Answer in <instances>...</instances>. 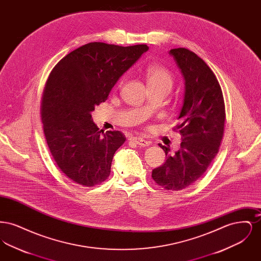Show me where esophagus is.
<instances>
[{"mask_svg":"<svg viewBox=\"0 0 261 261\" xmlns=\"http://www.w3.org/2000/svg\"><path fill=\"white\" fill-rule=\"evenodd\" d=\"M131 140H132L135 144L139 145L140 147H149V145H150V143H149V141H146V140H144L143 138L134 137V138H132Z\"/></svg>","mask_w":261,"mask_h":261,"instance_id":"obj_1","label":"esophagus"}]
</instances>
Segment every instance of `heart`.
Returning <instances> with one entry per match:
<instances>
[{"instance_id":"b5f03b06","label":"heart","mask_w":261,"mask_h":261,"mask_svg":"<svg viewBox=\"0 0 261 261\" xmlns=\"http://www.w3.org/2000/svg\"><path fill=\"white\" fill-rule=\"evenodd\" d=\"M145 76L149 87H163L170 90L173 86V74L162 65H149L145 69Z\"/></svg>"}]
</instances>
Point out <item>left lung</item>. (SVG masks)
I'll list each match as a JSON object with an SVG mask.
<instances>
[{
  "instance_id": "left-lung-1",
  "label": "left lung",
  "mask_w": 261,
  "mask_h": 261,
  "mask_svg": "<svg viewBox=\"0 0 261 261\" xmlns=\"http://www.w3.org/2000/svg\"><path fill=\"white\" fill-rule=\"evenodd\" d=\"M185 80V94L174 131L182 137L181 148L159 144L166 161L152 170L154 182L168 191L191 186L202 176L218 152L223 138L225 105L216 76L195 53L178 48L169 50Z\"/></svg>"
}]
</instances>
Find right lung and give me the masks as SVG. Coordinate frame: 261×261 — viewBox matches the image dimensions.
<instances>
[{"mask_svg":"<svg viewBox=\"0 0 261 261\" xmlns=\"http://www.w3.org/2000/svg\"><path fill=\"white\" fill-rule=\"evenodd\" d=\"M148 50L147 45L89 43L51 70L41 105L44 134L59 168L75 183L93 187L110 176L113 155L126 138L120 131L99 130L91 112Z\"/></svg>","mask_w":261,"mask_h":261,"instance_id":"right-lung-1","label":"right lung"}]
</instances>
